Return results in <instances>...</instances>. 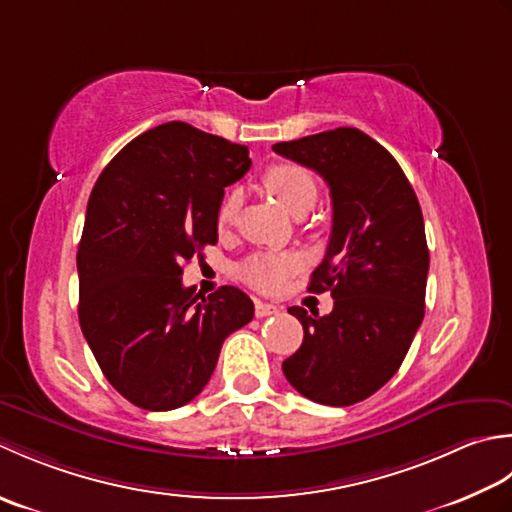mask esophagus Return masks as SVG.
<instances>
[{
    "label": "esophagus",
    "instance_id": "obj_1",
    "mask_svg": "<svg viewBox=\"0 0 512 512\" xmlns=\"http://www.w3.org/2000/svg\"><path fill=\"white\" fill-rule=\"evenodd\" d=\"M254 314H256V318L274 316V314H278V307H276V305H269V302H256Z\"/></svg>",
    "mask_w": 512,
    "mask_h": 512
}]
</instances>
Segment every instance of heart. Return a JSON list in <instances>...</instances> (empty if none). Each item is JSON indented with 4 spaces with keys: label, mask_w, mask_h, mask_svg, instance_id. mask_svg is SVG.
I'll use <instances>...</instances> for the list:
<instances>
[{
    "label": "heart",
    "mask_w": 512,
    "mask_h": 512,
    "mask_svg": "<svg viewBox=\"0 0 512 512\" xmlns=\"http://www.w3.org/2000/svg\"><path fill=\"white\" fill-rule=\"evenodd\" d=\"M265 185L267 190L278 198V203L291 214L298 212L300 207L305 205H314L316 194H318V185L314 181V176L294 163L271 165L265 174ZM236 210H238V192H229L216 212V225L225 229L234 221ZM300 269H302V256L294 252L254 254L238 265L236 274L243 283H247L256 291H263V294H278V291L287 285V280L294 274H298Z\"/></svg>",
    "instance_id": "b5f03b06"
}]
</instances>
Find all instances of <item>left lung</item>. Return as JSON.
Returning a JSON list of instances; mask_svg holds the SVG:
<instances>
[{
    "mask_svg": "<svg viewBox=\"0 0 512 512\" xmlns=\"http://www.w3.org/2000/svg\"><path fill=\"white\" fill-rule=\"evenodd\" d=\"M274 152L329 185L333 225L309 291H331L327 316L289 307L305 329L283 362L291 387L327 406L367 400L387 384L424 318L429 247L413 187L398 161L358 128H336Z\"/></svg>",
    "mask_w": 512,
    "mask_h": 512,
    "instance_id": "left-lung-1",
    "label": "left lung"
}]
</instances>
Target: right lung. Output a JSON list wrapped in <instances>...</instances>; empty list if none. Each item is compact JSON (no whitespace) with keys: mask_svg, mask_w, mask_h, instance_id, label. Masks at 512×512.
Segmentation results:
<instances>
[{"mask_svg":"<svg viewBox=\"0 0 512 512\" xmlns=\"http://www.w3.org/2000/svg\"><path fill=\"white\" fill-rule=\"evenodd\" d=\"M245 145L170 121L114 156L83 225L79 325L108 382L145 411H172L210 382L229 333L254 318L232 285L183 287V265L216 245L225 187L243 179Z\"/></svg>","mask_w":512,"mask_h":512,"instance_id":"obj_1","label":"right lung"}]
</instances>
